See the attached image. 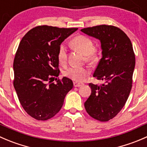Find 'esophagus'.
Listing matches in <instances>:
<instances>
[{
  "label": "esophagus",
  "mask_w": 147,
  "mask_h": 147,
  "mask_svg": "<svg viewBox=\"0 0 147 147\" xmlns=\"http://www.w3.org/2000/svg\"><path fill=\"white\" fill-rule=\"evenodd\" d=\"M82 85H83V84L81 83V82H74V86L75 87H80L82 86Z\"/></svg>",
  "instance_id": "obj_1"
}]
</instances>
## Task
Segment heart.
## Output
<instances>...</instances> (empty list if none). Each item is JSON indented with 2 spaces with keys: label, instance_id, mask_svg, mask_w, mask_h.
Returning a JSON list of instances; mask_svg holds the SVG:
<instances>
[{
  "label": "heart",
  "instance_id": "b5f03b06",
  "mask_svg": "<svg viewBox=\"0 0 147 147\" xmlns=\"http://www.w3.org/2000/svg\"><path fill=\"white\" fill-rule=\"evenodd\" d=\"M71 46L85 55V59L88 62L93 63L98 60V55L94 50L95 47L93 42L86 36L79 35L74 37L71 41ZM58 59L62 64L65 63L67 60V51L64 45L59 47ZM62 73L67 78L79 82L85 79L88 75V70L85 67H69L64 69Z\"/></svg>",
  "mask_w": 147,
  "mask_h": 147
}]
</instances>
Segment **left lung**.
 <instances>
[{"mask_svg": "<svg viewBox=\"0 0 147 147\" xmlns=\"http://www.w3.org/2000/svg\"><path fill=\"white\" fill-rule=\"evenodd\" d=\"M81 31L100 41L102 57L93 77L105 81L101 85L89 84L91 95L84 105L91 117L108 121L121 111L130 94L135 67L133 46L128 36L114 26H95Z\"/></svg>", "mask_w": 147, "mask_h": 147, "instance_id": "left-lung-1", "label": "left lung"}]
</instances>
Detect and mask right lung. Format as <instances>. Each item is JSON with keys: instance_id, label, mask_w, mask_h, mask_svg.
Here are the masks:
<instances>
[{"instance_id": "1", "label": "right lung", "mask_w": 147, "mask_h": 147, "mask_svg": "<svg viewBox=\"0 0 147 147\" xmlns=\"http://www.w3.org/2000/svg\"><path fill=\"white\" fill-rule=\"evenodd\" d=\"M78 28L38 26L24 35L13 61V86L25 111L38 121H47L60 111L73 82L59 76L58 52L62 42Z\"/></svg>"}]
</instances>
